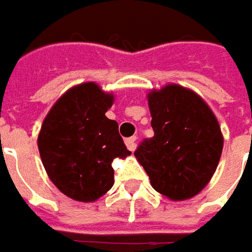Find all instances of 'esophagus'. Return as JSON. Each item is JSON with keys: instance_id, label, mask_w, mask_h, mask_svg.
Segmentation results:
<instances>
[{"instance_id": "obj_1", "label": "esophagus", "mask_w": 252, "mask_h": 252, "mask_svg": "<svg viewBox=\"0 0 252 252\" xmlns=\"http://www.w3.org/2000/svg\"><path fill=\"white\" fill-rule=\"evenodd\" d=\"M136 140H137V137H136V136H131V137H129V139H126V147H127L130 151L136 150Z\"/></svg>"}]
</instances>
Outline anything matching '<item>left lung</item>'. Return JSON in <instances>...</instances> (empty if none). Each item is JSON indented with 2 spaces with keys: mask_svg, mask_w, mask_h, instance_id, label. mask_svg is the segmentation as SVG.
<instances>
[{
  "mask_svg": "<svg viewBox=\"0 0 252 252\" xmlns=\"http://www.w3.org/2000/svg\"><path fill=\"white\" fill-rule=\"evenodd\" d=\"M154 136L134 151L151 187L172 200L198 195L218 168L223 150L219 122L198 94L177 84L149 94Z\"/></svg>",
  "mask_w": 252,
  "mask_h": 252,
  "instance_id": "1",
  "label": "left lung"
}]
</instances>
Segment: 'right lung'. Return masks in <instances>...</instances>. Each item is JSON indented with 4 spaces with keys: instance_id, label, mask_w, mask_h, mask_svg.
I'll list each match as a JSON object with an SVG mask.
<instances>
[{
    "instance_id": "1",
    "label": "right lung",
    "mask_w": 252,
    "mask_h": 252,
    "mask_svg": "<svg viewBox=\"0 0 252 252\" xmlns=\"http://www.w3.org/2000/svg\"><path fill=\"white\" fill-rule=\"evenodd\" d=\"M113 103L95 83L70 88L44 118L37 137L43 167L68 198L94 202L113 185L112 161L130 154L116 121L105 116Z\"/></svg>"
}]
</instances>
